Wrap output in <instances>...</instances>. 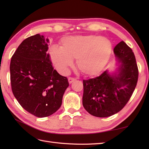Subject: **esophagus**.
<instances>
[{"mask_svg":"<svg viewBox=\"0 0 149 149\" xmlns=\"http://www.w3.org/2000/svg\"><path fill=\"white\" fill-rule=\"evenodd\" d=\"M75 80H76V79L73 78V77H68V83H69V84H71V83H72L73 82L75 81Z\"/></svg>","mask_w":149,"mask_h":149,"instance_id":"esophagus-1","label":"esophagus"}]
</instances>
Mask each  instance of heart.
Returning <instances> with one entry per match:
<instances>
[{
    "instance_id": "1",
    "label": "heart",
    "mask_w": 149,
    "mask_h": 149,
    "mask_svg": "<svg viewBox=\"0 0 149 149\" xmlns=\"http://www.w3.org/2000/svg\"><path fill=\"white\" fill-rule=\"evenodd\" d=\"M112 45L106 38L93 35L71 36L63 38L61 47L52 45L49 52L56 68L66 74L77 59L79 70L90 76L102 71L110 58Z\"/></svg>"
}]
</instances>
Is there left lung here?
<instances>
[{"label": "left lung", "instance_id": "left-lung-1", "mask_svg": "<svg viewBox=\"0 0 149 149\" xmlns=\"http://www.w3.org/2000/svg\"><path fill=\"white\" fill-rule=\"evenodd\" d=\"M116 68L100 76L83 80V105L90 115L104 118L119 112L136 86L138 70L132 49L124 42L114 48Z\"/></svg>", "mask_w": 149, "mask_h": 149}]
</instances>
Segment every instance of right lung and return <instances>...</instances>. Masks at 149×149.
<instances>
[{
	"label": "right lung",
	"instance_id": "1",
	"mask_svg": "<svg viewBox=\"0 0 149 149\" xmlns=\"http://www.w3.org/2000/svg\"><path fill=\"white\" fill-rule=\"evenodd\" d=\"M49 43L40 34L27 38L18 46L10 63L13 93L25 110L40 118L59 109L69 86L67 78L53 68L47 52Z\"/></svg>",
	"mask_w": 149,
	"mask_h": 149
}]
</instances>
